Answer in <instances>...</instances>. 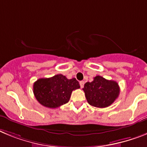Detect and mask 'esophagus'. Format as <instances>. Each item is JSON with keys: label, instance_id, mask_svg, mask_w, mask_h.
<instances>
[{"label": "esophagus", "instance_id": "obj_1", "mask_svg": "<svg viewBox=\"0 0 147 147\" xmlns=\"http://www.w3.org/2000/svg\"><path fill=\"white\" fill-rule=\"evenodd\" d=\"M80 86H81V88H83L84 86V81H80Z\"/></svg>", "mask_w": 147, "mask_h": 147}]
</instances>
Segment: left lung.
Wrapping results in <instances>:
<instances>
[{"mask_svg": "<svg viewBox=\"0 0 147 147\" xmlns=\"http://www.w3.org/2000/svg\"><path fill=\"white\" fill-rule=\"evenodd\" d=\"M83 90L87 102L92 107L105 108L118 98L120 87L116 81L107 80L101 76H96L92 82L84 84Z\"/></svg>", "mask_w": 147, "mask_h": 147, "instance_id": "obj_1", "label": "left lung"}]
</instances>
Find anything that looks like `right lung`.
<instances>
[{"label": "right lung", "mask_w": 147, "mask_h": 147, "mask_svg": "<svg viewBox=\"0 0 147 147\" xmlns=\"http://www.w3.org/2000/svg\"><path fill=\"white\" fill-rule=\"evenodd\" d=\"M81 87L75 78L67 79L59 74L49 78H40L33 85L35 98L43 107L58 108L68 103L72 92Z\"/></svg>", "instance_id": "right-lung-1"}]
</instances>
